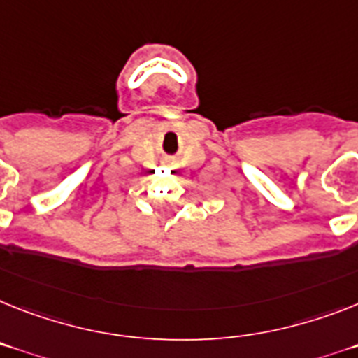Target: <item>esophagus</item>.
Returning a JSON list of instances; mask_svg holds the SVG:
<instances>
[{
    "instance_id": "1",
    "label": "esophagus",
    "mask_w": 358,
    "mask_h": 358,
    "mask_svg": "<svg viewBox=\"0 0 358 358\" xmlns=\"http://www.w3.org/2000/svg\"><path fill=\"white\" fill-rule=\"evenodd\" d=\"M169 169H174V165H173V167H169Z\"/></svg>"
}]
</instances>
